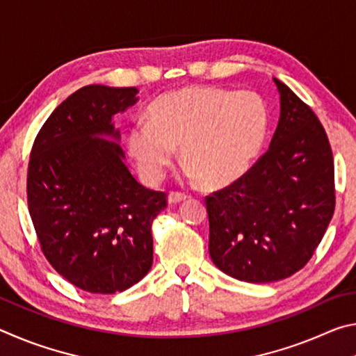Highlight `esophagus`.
Segmentation results:
<instances>
[{
    "label": "esophagus",
    "instance_id": "esophagus-1",
    "mask_svg": "<svg viewBox=\"0 0 356 356\" xmlns=\"http://www.w3.org/2000/svg\"><path fill=\"white\" fill-rule=\"evenodd\" d=\"M186 200H188V195H185V193H180V191H171L170 195H168V202L170 204H177Z\"/></svg>",
    "mask_w": 356,
    "mask_h": 356
}]
</instances>
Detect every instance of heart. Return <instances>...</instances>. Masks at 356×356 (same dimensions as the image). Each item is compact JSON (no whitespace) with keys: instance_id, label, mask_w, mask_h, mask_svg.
Masks as SVG:
<instances>
[{"instance_id":"obj_1","label":"heart","mask_w":356,"mask_h":356,"mask_svg":"<svg viewBox=\"0 0 356 356\" xmlns=\"http://www.w3.org/2000/svg\"><path fill=\"white\" fill-rule=\"evenodd\" d=\"M270 111L254 91L186 86L161 94L131 125L125 146L140 176L159 184L176 147L186 177L207 186L236 182L250 170L267 140Z\"/></svg>"}]
</instances>
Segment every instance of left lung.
Wrapping results in <instances>:
<instances>
[{"label":"left lung","instance_id":"obj_1","mask_svg":"<svg viewBox=\"0 0 356 356\" xmlns=\"http://www.w3.org/2000/svg\"><path fill=\"white\" fill-rule=\"evenodd\" d=\"M270 147L236 182L206 196L209 252L246 282L289 278L308 264L334 213L333 152L316 113L284 83Z\"/></svg>","mask_w":356,"mask_h":356}]
</instances>
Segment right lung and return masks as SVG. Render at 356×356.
Wrapping results in <instances>:
<instances>
[{
    "instance_id": "add662e5",
    "label": "right lung",
    "mask_w": 356,
    "mask_h": 356,
    "mask_svg": "<svg viewBox=\"0 0 356 356\" xmlns=\"http://www.w3.org/2000/svg\"><path fill=\"white\" fill-rule=\"evenodd\" d=\"M136 88L89 84L42 125L28 163V209L40 250L81 291L114 293L152 267V221L166 193L136 182L124 165L113 116L136 104Z\"/></svg>"
}]
</instances>
